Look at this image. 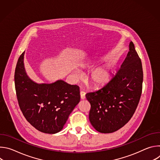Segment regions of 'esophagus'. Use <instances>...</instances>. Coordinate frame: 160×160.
I'll list each match as a JSON object with an SVG mask.
<instances>
[{
    "mask_svg": "<svg viewBox=\"0 0 160 160\" xmlns=\"http://www.w3.org/2000/svg\"><path fill=\"white\" fill-rule=\"evenodd\" d=\"M80 98L82 99H85V92L84 91H80Z\"/></svg>",
    "mask_w": 160,
    "mask_h": 160,
    "instance_id": "1",
    "label": "esophagus"
}]
</instances>
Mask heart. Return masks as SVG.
<instances>
[{
  "instance_id": "obj_1",
  "label": "heart",
  "mask_w": 160,
  "mask_h": 160,
  "mask_svg": "<svg viewBox=\"0 0 160 160\" xmlns=\"http://www.w3.org/2000/svg\"><path fill=\"white\" fill-rule=\"evenodd\" d=\"M92 65L88 66V68H92ZM75 76L78 78L80 76L79 72H76ZM111 70L109 66H104L99 67L94 70L89 77V82L90 84L94 87H101L106 85L111 79Z\"/></svg>"
}]
</instances>
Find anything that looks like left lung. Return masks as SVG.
Here are the masks:
<instances>
[{
    "mask_svg": "<svg viewBox=\"0 0 160 160\" xmlns=\"http://www.w3.org/2000/svg\"><path fill=\"white\" fill-rule=\"evenodd\" d=\"M143 71L141 60L134 44L120 69L99 90L86 94L90 104L89 120L101 133H112L123 127L131 119L142 94Z\"/></svg>",
    "mask_w": 160,
    "mask_h": 160,
    "instance_id": "obj_1",
    "label": "left lung"
}]
</instances>
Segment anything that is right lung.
<instances>
[{"label": "right lung", "mask_w": 160, "mask_h": 160, "mask_svg": "<svg viewBox=\"0 0 160 160\" xmlns=\"http://www.w3.org/2000/svg\"><path fill=\"white\" fill-rule=\"evenodd\" d=\"M24 54L25 52L19 56L14 73L20 109L37 130L45 133H58L80 102V88L61 80L48 84L32 81L25 70Z\"/></svg>", "instance_id": "obj_1"}]
</instances>
